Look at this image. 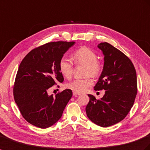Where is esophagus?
Instances as JSON below:
<instances>
[{
    "instance_id": "34e87169",
    "label": "esophagus",
    "mask_w": 150,
    "mask_h": 150,
    "mask_svg": "<svg viewBox=\"0 0 150 150\" xmlns=\"http://www.w3.org/2000/svg\"><path fill=\"white\" fill-rule=\"evenodd\" d=\"M72 94H73V96H75L81 95L80 93H77V92H75V91H73V93H72Z\"/></svg>"
}]
</instances>
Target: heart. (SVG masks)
Returning <instances> with one entry per match:
<instances>
[{"label":"heart","mask_w":150,"mask_h":150,"mask_svg":"<svg viewBox=\"0 0 150 150\" xmlns=\"http://www.w3.org/2000/svg\"><path fill=\"white\" fill-rule=\"evenodd\" d=\"M73 59L76 65L85 64L86 65V75L97 77L102 71V65L97 60V55L91 48L83 46L77 49L73 54ZM59 70L61 74L67 79H70L73 73L74 65L70 59L62 57L59 64ZM93 80L88 78L86 79H75L67 84V87L77 93H83L88 87L91 86Z\"/></svg>","instance_id":"1"}]
</instances>
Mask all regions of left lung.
Returning a JSON list of instances; mask_svg holds the SVG:
<instances>
[{"label":"left lung","mask_w":150,"mask_h":150,"mask_svg":"<svg viewBox=\"0 0 150 150\" xmlns=\"http://www.w3.org/2000/svg\"><path fill=\"white\" fill-rule=\"evenodd\" d=\"M98 47L104 55V65L94 88L105 93L100 100L88 95L86 112L93 122L106 127L120 122L130 111L137 94V76L131 60L122 52L107 42Z\"/></svg>","instance_id":"8db88e82"}]
</instances>
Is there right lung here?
<instances>
[{
	"instance_id": "1",
	"label": "right lung",
	"mask_w": 150,
	"mask_h": 150,
	"mask_svg": "<svg viewBox=\"0 0 150 150\" xmlns=\"http://www.w3.org/2000/svg\"><path fill=\"white\" fill-rule=\"evenodd\" d=\"M74 42H54L30 51L19 66L13 88L16 103L27 122L40 128L52 126L62 117L72 96L67 89L55 96L49 89L64 81L60 60Z\"/></svg>"
}]
</instances>
